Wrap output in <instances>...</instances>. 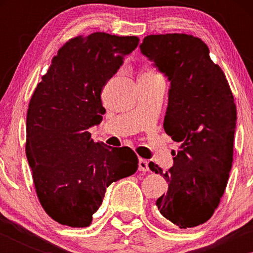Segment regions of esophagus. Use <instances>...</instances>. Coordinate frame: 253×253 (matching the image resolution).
<instances>
[{
	"mask_svg": "<svg viewBox=\"0 0 253 253\" xmlns=\"http://www.w3.org/2000/svg\"><path fill=\"white\" fill-rule=\"evenodd\" d=\"M138 169L142 170V172H147L149 169L148 168V162L146 160H144V158H140L138 160Z\"/></svg>",
	"mask_w": 253,
	"mask_h": 253,
	"instance_id": "esophagus-1",
	"label": "esophagus"
}]
</instances>
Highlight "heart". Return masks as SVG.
<instances>
[{"label":"heart","instance_id":"1","mask_svg":"<svg viewBox=\"0 0 253 253\" xmlns=\"http://www.w3.org/2000/svg\"><path fill=\"white\" fill-rule=\"evenodd\" d=\"M140 77H160V76H158L156 72H154L152 69H149V68H146V69L142 72Z\"/></svg>","mask_w":253,"mask_h":253}]
</instances>
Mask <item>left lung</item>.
Instances as JSON below:
<instances>
[{
  "label": "left lung",
  "mask_w": 253,
  "mask_h": 253,
  "mask_svg": "<svg viewBox=\"0 0 253 253\" xmlns=\"http://www.w3.org/2000/svg\"><path fill=\"white\" fill-rule=\"evenodd\" d=\"M139 48L170 81L164 129L181 143L169 172L153 162L148 165L169 183L156 205L179 229L194 228L213 215L228 183L237 123L234 98L200 38L152 34Z\"/></svg>",
  "instance_id": "8db88e82"
}]
</instances>
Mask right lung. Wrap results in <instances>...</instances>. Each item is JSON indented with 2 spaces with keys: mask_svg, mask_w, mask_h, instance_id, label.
<instances>
[{
  "mask_svg": "<svg viewBox=\"0 0 253 253\" xmlns=\"http://www.w3.org/2000/svg\"><path fill=\"white\" fill-rule=\"evenodd\" d=\"M138 42L137 37L105 32L70 39L31 97L25 153L38 199L60 224L90 225L106 188L138 169L129 147L95 143L88 131L106 111L102 88Z\"/></svg>",
  "mask_w": 253,
  "mask_h": 253,
  "instance_id": "obj_1",
  "label": "right lung"
}]
</instances>
